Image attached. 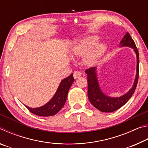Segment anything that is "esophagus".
I'll return each mask as SVG.
<instances>
[{
    "mask_svg": "<svg viewBox=\"0 0 148 148\" xmlns=\"http://www.w3.org/2000/svg\"><path fill=\"white\" fill-rule=\"evenodd\" d=\"M82 76V73L79 71H75L74 72V79H77Z\"/></svg>",
    "mask_w": 148,
    "mask_h": 148,
    "instance_id": "esophagus-1",
    "label": "esophagus"
}]
</instances>
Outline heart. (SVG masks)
I'll use <instances>...</instances> for the list:
<instances>
[{
    "label": "heart",
    "instance_id": "1",
    "mask_svg": "<svg viewBox=\"0 0 148 148\" xmlns=\"http://www.w3.org/2000/svg\"><path fill=\"white\" fill-rule=\"evenodd\" d=\"M99 38L97 36H88L79 39L72 49L74 56L83 57L84 63L87 66H92L98 62L106 50L104 43L97 42Z\"/></svg>",
    "mask_w": 148,
    "mask_h": 148
}]
</instances>
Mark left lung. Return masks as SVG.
I'll return each instance as SVG.
<instances>
[{
	"instance_id": "left-lung-1",
	"label": "left lung",
	"mask_w": 148,
	"mask_h": 148,
	"mask_svg": "<svg viewBox=\"0 0 148 148\" xmlns=\"http://www.w3.org/2000/svg\"><path fill=\"white\" fill-rule=\"evenodd\" d=\"M119 47H131L133 49L136 56V73L134 81L131 88L126 93L117 97L108 96L102 91L100 86L97 75V67H92L86 71V73L88 76V99L92 106L102 112H113L126 104L133 95L138 83L139 73V54L134 42L129 32H126L123 38L121 39L119 43Z\"/></svg>"
}]
</instances>
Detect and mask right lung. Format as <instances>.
I'll return each mask as SVG.
<instances>
[{
  "label": "right lung",
  "instance_id": "right-lung-1",
  "mask_svg": "<svg viewBox=\"0 0 148 148\" xmlns=\"http://www.w3.org/2000/svg\"><path fill=\"white\" fill-rule=\"evenodd\" d=\"M74 82L73 74L61 80L56 93L46 104L40 107L31 108L25 106L32 114L39 116L47 117L56 115L62 109L66 102L70 87Z\"/></svg>",
  "mask_w": 148,
  "mask_h": 148
}]
</instances>
